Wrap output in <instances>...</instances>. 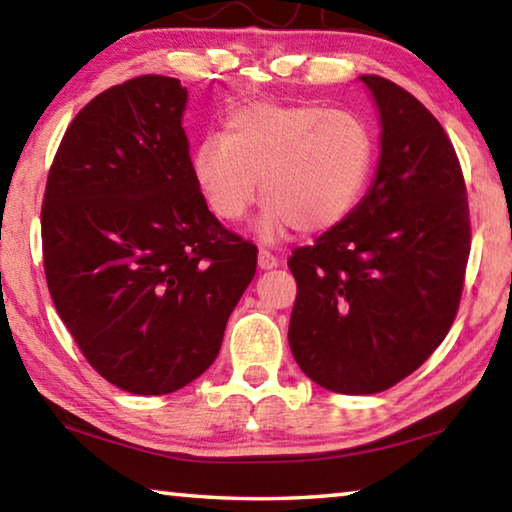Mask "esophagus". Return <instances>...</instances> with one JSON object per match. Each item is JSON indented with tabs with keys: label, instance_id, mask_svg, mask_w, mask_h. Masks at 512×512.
I'll list each match as a JSON object with an SVG mask.
<instances>
[{
	"label": "esophagus",
	"instance_id": "34e87169",
	"mask_svg": "<svg viewBox=\"0 0 512 512\" xmlns=\"http://www.w3.org/2000/svg\"><path fill=\"white\" fill-rule=\"evenodd\" d=\"M257 264H259V268H262V271H268V268H275L277 264H280V259H277V257L271 253V250L259 248Z\"/></svg>",
	"mask_w": 512,
	"mask_h": 512
}]
</instances>
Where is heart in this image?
<instances>
[{"instance_id":"heart-1","label":"heart","mask_w":512,"mask_h":512,"mask_svg":"<svg viewBox=\"0 0 512 512\" xmlns=\"http://www.w3.org/2000/svg\"><path fill=\"white\" fill-rule=\"evenodd\" d=\"M372 135L345 110L250 103L232 112L223 135H207L194 151L198 192L221 221H239L262 187L266 239L287 228H332L368 183Z\"/></svg>"}]
</instances>
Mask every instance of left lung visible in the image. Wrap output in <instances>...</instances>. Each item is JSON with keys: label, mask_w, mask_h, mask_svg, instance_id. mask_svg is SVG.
<instances>
[{"label": "left lung", "mask_w": 512, "mask_h": 512, "mask_svg": "<svg viewBox=\"0 0 512 512\" xmlns=\"http://www.w3.org/2000/svg\"><path fill=\"white\" fill-rule=\"evenodd\" d=\"M379 162L359 205L296 248L293 359L318 386L372 395L418 370L452 327L470 257L461 164L438 119L393 81L366 74Z\"/></svg>", "instance_id": "left-lung-1"}]
</instances>
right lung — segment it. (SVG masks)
I'll list each match as a JSON object with an SVG mask.
<instances>
[{
  "label": "right lung",
  "instance_id": "add662e5",
  "mask_svg": "<svg viewBox=\"0 0 512 512\" xmlns=\"http://www.w3.org/2000/svg\"><path fill=\"white\" fill-rule=\"evenodd\" d=\"M187 88L137 76L69 124L42 203L56 311L90 366L121 391L167 395L221 350L257 248L198 192L183 128Z\"/></svg>",
  "mask_w": 512,
  "mask_h": 512
}]
</instances>
